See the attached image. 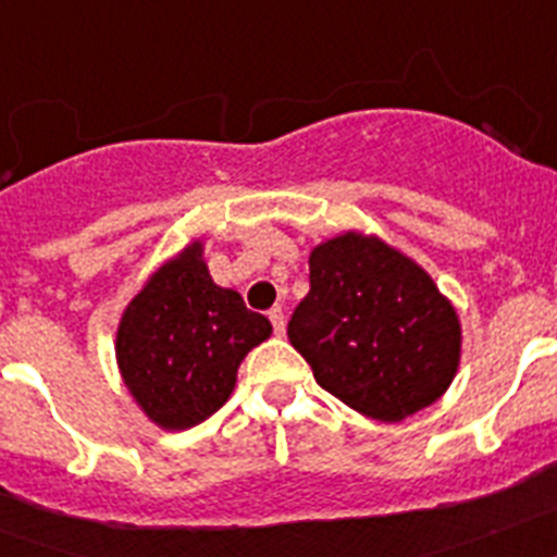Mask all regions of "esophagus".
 <instances>
[{
  "label": "esophagus",
  "instance_id": "34e87169",
  "mask_svg": "<svg viewBox=\"0 0 557 557\" xmlns=\"http://www.w3.org/2000/svg\"><path fill=\"white\" fill-rule=\"evenodd\" d=\"M268 318H270V323H273L275 334H278V337H284V332H287V318H284V309L282 307H273L268 312Z\"/></svg>",
  "mask_w": 557,
  "mask_h": 557
}]
</instances>
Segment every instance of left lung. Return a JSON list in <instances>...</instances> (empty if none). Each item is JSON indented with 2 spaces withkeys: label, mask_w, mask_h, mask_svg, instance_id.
Segmentation results:
<instances>
[{
  "label": "left lung",
  "mask_w": 557,
  "mask_h": 557,
  "mask_svg": "<svg viewBox=\"0 0 557 557\" xmlns=\"http://www.w3.org/2000/svg\"><path fill=\"white\" fill-rule=\"evenodd\" d=\"M309 284L287 334L323 391L376 421H405L449 391L460 314L405 250L343 231L309 250Z\"/></svg>",
  "instance_id": "1"
}]
</instances>
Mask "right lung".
<instances>
[{
	"label": "right lung",
	"mask_w": 557,
	"mask_h": 557,
	"mask_svg": "<svg viewBox=\"0 0 557 557\" xmlns=\"http://www.w3.org/2000/svg\"><path fill=\"white\" fill-rule=\"evenodd\" d=\"M273 334L236 289L214 284L203 239L170 256L133 295L116 326V368L150 424L198 426L236 387L239 362Z\"/></svg>",
	"instance_id": "add662e5"
}]
</instances>
